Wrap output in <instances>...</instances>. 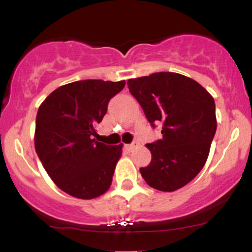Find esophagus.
I'll list each match as a JSON object with an SVG mask.
<instances>
[{
	"label": "esophagus",
	"instance_id": "1",
	"mask_svg": "<svg viewBox=\"0 0 252 252\" xmlns=\"http://www.w3.org/2000/svg\"><path fill=\"white\" fill-rule=\"evenodd\" d=\"M138 144H140V143H138V141H134V142H132V143L128 144V146H126V148H128L129 152H132V150H134L135 148H137Z\"/></svg>",
	"mask_w": 252,
	"mask_h": 252
}]
</instances>
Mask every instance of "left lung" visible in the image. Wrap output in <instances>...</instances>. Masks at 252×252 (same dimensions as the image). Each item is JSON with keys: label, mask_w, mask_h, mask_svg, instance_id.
I'll return each mask as SVG.
<instances>
[{"label": "left lung", "mask_w": 252, "mask_h": 252, "mask_svg": "<svg viewBox=\"0 0 252 252\" xmlns=\"http://www.w3.org/2000/svg\"><path fill=\"white\" fill-rule=\"evenodd\" d=\"M130 94L153 128L162 124V138L147 144L152 161L140 168L153 189L173 192L202 169L217 130L213 97L199 83L173 72L129 79Z\"/></svg>", "instance_id": "8db88e82"}]
</instances>
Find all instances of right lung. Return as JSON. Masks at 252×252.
<instances>
[{
	"label": "right lung",
	"mask_w": 252,
	"mask_h": 252,
	"mask_svg": "<svg viewBox=\"0 0 252 252\" xmlns=\"http://www.w3.org/2000/svg\"><path fill=\"white\" fill-rule=\"evenodd\" d=\"M126 82L88 79L60 86L43 100L36 115L35 150L54 184L67 194L94 199L109 189L122 144L97 142L112 97Z\"/></svg>",
	"instance_id": "right-lung-1"
}]
</instances>
